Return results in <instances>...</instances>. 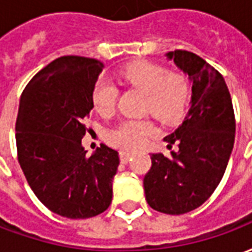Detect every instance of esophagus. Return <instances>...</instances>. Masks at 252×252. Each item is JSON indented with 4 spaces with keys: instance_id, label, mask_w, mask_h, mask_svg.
Listing matches in <instances>:
<instances>
[{
    "instance_id": "1",
    "label": "esophagus",
    "mask_w": 252,
    "mask_h": 252,
    "mask_svg": "<svg viewBox=\"0 0 252 252\" xmlns=\"http://www.w3.org/2000/svg\"><path fill=\"white\" fill-rule=\"evenodd\" d=\"M132 157H133V153H131V151H120L121 163H126Z\"/></svg>"
}]
</instances>
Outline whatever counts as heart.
<instances>
[{
    "label": "heart",
    "instance_id": "obj_1",
    "mask_svg": "<svg viewBox=\"0 0 252 252\" xmlns=\"http://www.w3.org/2000/svg\"><path fill=\"white\" fill-rule=\"evenodd\" d=\"M120 78L128 86L146 93V109L162 123L173 124L185 115L191 94L190 79L185 72L169 71L162 64L139 61L121 68ZM117 95L113 83H97L92 94L94 109L99 115L110 116L116 109ZM154 135H157V128L153 121L128 119L109 132V142L123 150H136Z\"/></svg>",
    "mask_w": 252,
    "mask_h": 252
}]
</instances>
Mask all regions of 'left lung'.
<instances>
[{"instance_id":"left-lung-1","label":"left lung","mask_w":252,"mask_h":252,"mask_svg":"<svg viewBox=\"0 0 252 252\" xmlns=\"http://www.w3.org/2000/svg\"><path fill=\"white\" fill-rule=\"evenodd\" d=\"M189 75L191 106L178 129L164 137L170 157L151 154L143 185L148 205L167 215H184L202 205L215 191L235 142L232 99L220 72L185 50L167 54Z\"/></svg>"}]
</instances>
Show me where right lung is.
<instances>
[{"label":"right lung","instance_id":"right-lung-1","mask_svg":"<svg viewBox=\"0 0 252 252\" xmlns=\"http://www.w3.org/2000/svg\"><path fill=\"white\" fill-rule=\"evenodd\" d=\"M102 68L104 63L92 58H58L31 79L20 99V166L36 197L68 219L97 216L112 202L119 153L101 146L86 157L81 143Z\"/></svg>","mask_w":252,"mask_h":252}]
</instances>
